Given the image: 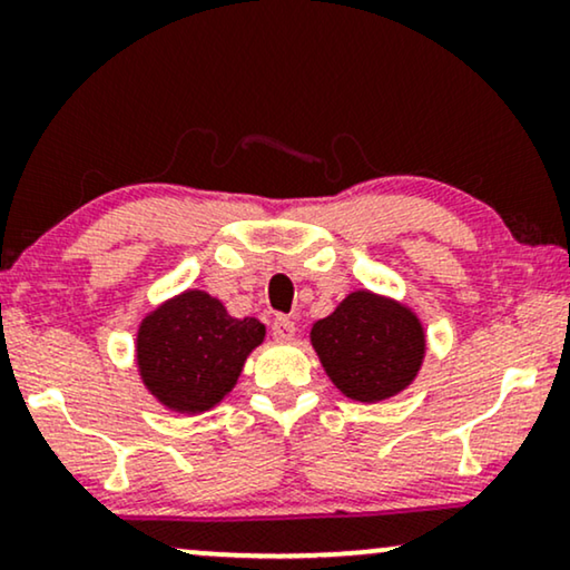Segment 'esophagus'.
Returning a JSON list of instances; mask_svg holds the SVG:
<instances>
[{
    "mask_svg": "<svg viewBox=\"0 0 570 570\" xmlns=\"http://www.w3.org/2000/svg\"><path fill=\"white\" fill-rule=\"evenodd\" d=\"M272 337L275 340H293L295 337V322L287 316H275L272 322Z\"/></svg>",
    "mask_w": 570,
    "mask_h": 570,
    "instance_id": "esophagus-1",
    "label": "esophagus"
}]
</instances>
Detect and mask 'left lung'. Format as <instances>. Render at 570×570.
<instances>
[{"mask_svg": "<svg viewBox=\"0 0 570 570\" xmlns=\"http://www.w3.org/2000/svg\"><path fill=\"white\" fill-rule=\"evenodd\" d=\"M326 376L350 400L381 402L417 376L425 334L417 316L368 291L350 293L311 330Z\"/></svg>", "mask_w": 570, "mask_h": 570, "instance_id": "obj_1", "label": "left lung"}]
</instances>
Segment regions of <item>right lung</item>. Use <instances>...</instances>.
<instances>
[{
    "label": "right lung",
    "instance_id": "right-lung-1",
    "mask_svg": "<svg viewBox=\"0 0 570 570\" xmlns=\"http://www.w3.org/2000/svg\"><path fill=\"white\" fill-rule=\"evenodd\" d=\"M264 340L256 318H233L220 301L186 291L139 326L145 386L176 412H205L236 386L246 355Z\"/></svg>",
    "mask_w": 570,
    "mask_h": 570
}]
</instances>
